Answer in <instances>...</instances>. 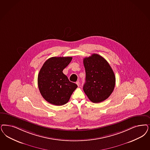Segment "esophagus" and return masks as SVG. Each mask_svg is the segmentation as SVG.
Listing matches in <instances>:
<instances>
[{"label":"esophagus","instance_id":"esophagus-1","mask_svg":"<svg viewBox=\"0 0 150 150\" xmlns=\"http://www.w3.org/2000/svg\"><path fill=\"white\" fill-rule=\"evenodd\" d=\"M76 83L77 84V85H78V86H80V82L78 81H77Z\"/></svg>","mask_w":150,"mask_h":150}]
</instances>
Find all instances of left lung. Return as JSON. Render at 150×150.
<instances>
[{"label":"left lung","mask_w":150,"mask_h":150,"mask_svg":"<svg viewBox=\"0 0 150 150\" xmlns=\"http://www.w3.org/2000/svg\"><path fill=\"white\" fill-rule=\"evenodd\" d=\"M83 62L86 72L83 91L93 103H101L114 91L116 81L114 71L108 62L97 54L84 58Z\"/></svg>","instance_id":"obj_1"}]
</instances>
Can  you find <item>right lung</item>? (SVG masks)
Wrapping results in <instances>:
<instances>
[{"label": "right lung", "mask_w": 150, "mask_h": 150, "mask_svg": "<svg viewBox=\"0 0 150 150\" xmlns=\"http://www.w3.org/2000/svg\"><path fill=\"white\" fill-rule=\"evenodd\" d=\"M72 59V57H52L44 62L40 70L38 88L43 98L49 103L57 106L67 103L78 88L62 72Z\"/></svg>", "instance_id": "add662e5"}]
</instances>
